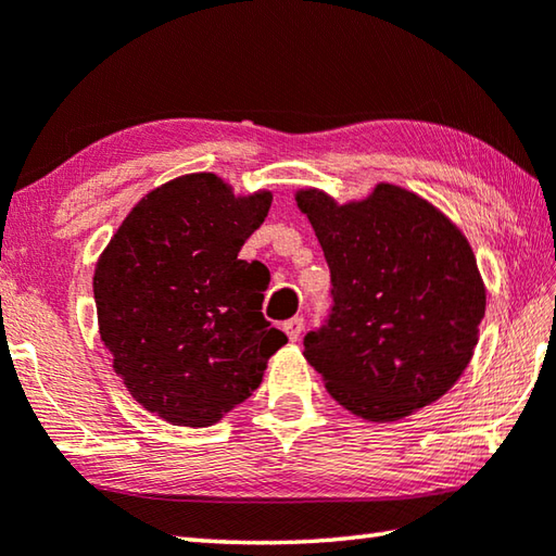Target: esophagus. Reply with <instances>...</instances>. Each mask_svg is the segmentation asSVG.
<instances>
[{"instance_id":"34e87169","label":"esophagus","mask_w":556,"mask_h":556,"mask_svg":"<svg viewBox=\"0 0 556 556\" xmlns=\"http://www.w3.org/2000/svg\"><path fill=\"white\" fill-rule=\"evenodd\" d=\"M281 328H285L289 340H299L301 338V330H304V318H301V316L289 318Z\"/></svg>"}]
</instances>
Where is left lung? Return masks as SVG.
Masks as SVG:
<instances>
[{
  "label": "left lung",
  "instance_id": "1",
  "mask_svg": "<svg viewBox=\"0 0 556 556\" xmlns=\"http://www.w3.org/2000/svg\"><path fill=\"white\" fill-rule=\"evenodd\" d=\"M296 201L330 269L328 316L304 338L330 396L367 420L438 401L467 369L486 308L467 238L393 185L348 206L313 189Z\"/></svg>",
  "mask_w": 556,
  "mask_h": 556
}]
</instances>
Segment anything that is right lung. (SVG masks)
<instances>
[{
	"label": "right lung",
	"instance_id": "add662e5",
	"mask_svg": "<svg viewBox=\"0 0 556 556\" xmlns=\"http://www.w3.org/2000/svg\"><path fill=\"white\" fill-rule=\"evenodd\" d=\"M271 197L236 199L216 175L138 201L94 271L102 342L140 406L206 428L260 387L287 336L262 316L267 275L238 257Z\"/></svg>",
	"mask_w": 556,
	"mask_h": 556
}]
</instances>
